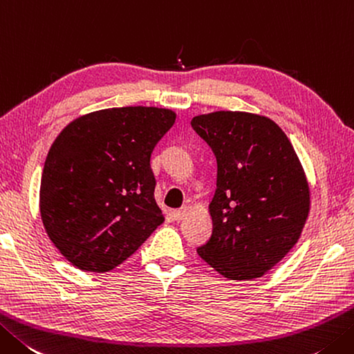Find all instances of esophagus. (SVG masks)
Segmentation results:
<instances>
[{
    "label": "esophagus",
    "instance_id": "1",
    "mask_svg": "<svg viewBox=\"0 0 354 354\" xmlns=\"http://www.w3.org/2000/svg\"><path fill=\"white\" fill-rule=\"evenodd\" d=\"M187 213H189V207L183 205L181 209H178V210L173 212V218H175L176 221H181V219H184L187 216Z\"/></svg>",
    "mask_w": 354,
    "mask_h": 354
}]
</instances>
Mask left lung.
<instances>
[{
  "instance_id": "1",
  "label": "left lung",
  "mask_w": 354,
  "mask_h": 354,
  "mask_svg": "<svg viewBox=\"0 0 354 354\" xmlns=\"http://www.w3.org/2000/svg\"><path fill=\"white\" fill-rule=\"evenodd\" d=\"M192 127L218 162L209 205L213 233L198 254L232 281L264 276L296 245L310 213V185L292 142L267 116L219 110Z\"/></svg>"
}]
</instances>
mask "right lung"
I'll list each match as a JSON object with an SVG mask.
<instances>
[{"mask_svg": "<svg viewBox=\"0 0 354 354\" xmlns=\"http://www.w3.org/2000/svg\"><path fill=\"white\" fill-rule=\"evenodd\" d=\"M175 120L170 109H102L75 118L55 138L41 175L39 213L72 266L110 272L164 223L150 156Z\"/></svg>", "mask_w": 354, "mask_h": 354, "instance_id": "obj_1", "label": "right lung"}]
</instances>
